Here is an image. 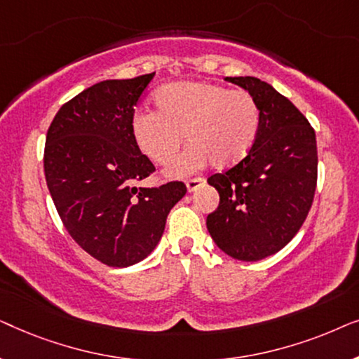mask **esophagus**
Masks as SVG:
<instances>
[{"mask_svg": "<svg viewBox=\"0 0 359 359\" xmlns=\"http://www.w3.org/2000/svg\"><path fill=\"white\" fill-rule=\"evenodd\" d=\"M204 183H205V178H201V176H198V178H191L186 181V188H188V191L191 193V191H196L201 184H204Z\"/></svg>", "mask_w": 359, "mask_h": 359, "instance_id": "1", "label": "esophagus"}]
</instances>
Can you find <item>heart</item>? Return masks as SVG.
Returning a JSON list of instances; mask_svg holds the SVG:
<instances>
[{
    "label": "heart",
    "mask_w": 359,
    "mask_h": 359,
    "mask_svg": "<svg viewBox=\"0 0 359 359\" xmlns=\"http://www.w3.org/2000/svg\"><path fill=\"white\" fill-rule=\"evenodd\" d=\"M155 104L158 111L140 107L135 112L132 135L142 154L158 165L178 156L186 137L191 145L170 168L173 176L188 175L209 161L215 168L237 165L258 139L262 111L245 90L178 81L160 88Z\"/></svg>",
    "instance_id": "heart-1"
}]
</instances>
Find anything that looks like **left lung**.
<instances>
[{
	"label": "left lung",
	"mask_w": 359,
	"mask_h": 359,
	"mask_svg": "<svg viewBox=\"0 0 359 359\" xmlns=\"http://www.w3.org/2000/svg\"><path fill=\"white\" fill-rule=\"evenodd\" d=\"M225 80L257 100L262 124L250 154L208 178L220 201L205 224L229 257L257 262L286 247L307 219L317 188L316 130L268 83L255 76Z\"/></svg>",
	"instance_id": "left-lung-1"
}]
</instances>
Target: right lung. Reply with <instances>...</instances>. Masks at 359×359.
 Segmentation results:
<instances>
[{"instance_id":"add662e5","label":"right lung","mask_w":359,"mask_h":359,"mask_svg":"<svg viewBox=\"0 0 359 359\" xmlns=\"http://www.w3.org/2000/svg\"><path fill=\"white\" fill-rule=\"evenodd\" d=\"M155 73L106 80L65 102L47 130L43 171L72 238L97 262L126 268L149 257L163 235L183 181L135 183L155 171L132 135L134 107Z\"/></svg>"}]
</instances>
